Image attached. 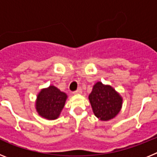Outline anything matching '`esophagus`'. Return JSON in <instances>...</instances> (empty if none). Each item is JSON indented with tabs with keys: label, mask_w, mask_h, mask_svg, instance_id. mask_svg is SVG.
Listing matches in <instances>:
<instances>
[{
	"label": "esophagus",
	"mask_w": 157,
	"mask_h": 157,
	"mask_svg": "<svg viewBox=\"0 0 157 157\" xmlns=\"http://www.w3.org/2000/svg\"><path fill=\"white\" fill-rule=\"evenodd\" d=\"M81 92H82V89H81L80 88H77L76 91H74V92H73V94H75V95H77V94H80Z\"/></svg>",
	"instance_id": "1"
}]
</instances>
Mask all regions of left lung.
<instances>
[{"label":"left lung","instance_id":"left-lung-1","mask_svg":"<svg viewBox=\"0 0 157 157\" xmlns=\"http://www.w3.org/2000/svg\"><path fill=\"white\" fill-rule=\"evenodd\" d=\"M89 101L95 115L102 121L116 116L121 110L122 99L112 87L97 82L90 93Z\"/></svg>","mask_w":157,"mask_h":157}]
</instances>
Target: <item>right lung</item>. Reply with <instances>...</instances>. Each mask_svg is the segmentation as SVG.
Segmentation results:
<instances>
[{
	"label": "right lung",
	"mask_w": 157,
	"mask_h": 157,
	"mask_svg": "<svg viewBox=\"0 0 157 157\" xmlns=\"http://www.w3.org/2000/svg\"><path fill=\"white\" fill-rule=\"evenodd\" d=\"M67 95L54 86L43 89L39 92L36 101V110L39 115L49 120L59 116L64 107Z\"/></svg>",
	"instance_id": "right-lung-1"
}]
</instances>
